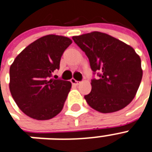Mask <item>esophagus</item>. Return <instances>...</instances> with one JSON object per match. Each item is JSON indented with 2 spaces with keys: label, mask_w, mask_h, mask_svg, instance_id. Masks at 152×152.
Wrapping results in <instances>:
<instances>
[{
  "label": "esophagus",
  "mask_w": 152,
  "mask_h": 152,
  "mask_svg": "<svg viewBox=\"0 0 152 152\" xmlns=\"http://www.w3.org/2000/svg\"><path fill=\"white\" fill-rule=\"evenodd\" d=\"M70 82H71L73 85H75V86H77V85H79V83H80L79 82L76 81L75 78H71V79H70Z\"/></svg>",
  "instance_id": "obj_1"
}]
</instances>
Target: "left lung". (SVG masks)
I'll list each match as a JSON object with an SVG mask.
<instances>
[{"label":"left lung","mask_w":152,"mask_h":152,"mask_svg":"<svg viewBox=\"0 0 152 152\" xmlns=\"http://www.w3.org/2000/svg\"><path fill=\"white\" fill-rule=\"evenodd\" d=\"M72 39L86 53L93 71L100 72L99 78L91 81V92L85 96L89 106L109 113L130 104L143 76L140 58L133 48L100 31Z\"/></svg>","instance_id":"1"}]
</instances>
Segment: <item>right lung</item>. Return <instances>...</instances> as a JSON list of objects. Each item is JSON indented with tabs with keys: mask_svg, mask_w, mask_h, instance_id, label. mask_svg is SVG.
Wrapping results in <instances>:
<instances>
[{
	"mask_svg": "<svg viewBox=\"0 0 152 152\" xmlns=\"http://www.w3.org/2000/svg\"><path fill=\"white\" fill-rule=\"evenodd\" d=\"M71 43L66 36H43L24 48L10 66V92L29 117L49 120L62 111L71 83L50 77L59 69L61 57Z\"/></svg>",
	"mask_w": 152,
	"mask_h": 152,
	"instance_id": "add662e5",
	"label": "right lung"
}]
</instances>
